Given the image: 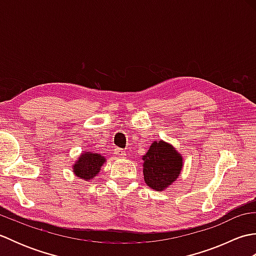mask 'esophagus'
<instances>
[{"instance_id":"1","label":"esophagus","mask_w":256,"mask_h":256,"mask_svg":"<svg viewBox=\"0 0 256 256\" xmlns=\"http://www.w3.org/2000/svg\"><path fill=\"white\" fill-rule=\"evenodd\" d=\"M114 153H116V156L121 157V158H124V157L126 156V152L123 150H121V148H116V152H114Z\"/></svg>"}]
</instances>
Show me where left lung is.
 Instances as JSON below:
<instances>
[{"instance_id":"obj_1","label":"left lung","mask_w":256,"mask_h":256,"mask_svg":"<svg viewBox=\"0 0 256 256\" xmlns=\"http://www.w3.org/2000/svg\"><path fill=\"white\" fill-rule=\"evenodd\" d=\"M145 184L156 192H164L179 177L184 167L182 154L165 140H155L143 157Z\"/></svg>"}]
</instances>
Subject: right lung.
I'll return each mask as SVG.
<instances>
[{"label": "right lung", "instance_id": "add662e5", "mask_svg": "<svg viewBox=\"0 0 256 256\" xmlns=\"http://www.w3.org/2000/svg\"><path fill=\"white\" fill-rule=\"evenodd\" d=\"M106 162V157L94 152H84L79 155L77 160L72 165L74 174L78 178L86 182H90L99 175L101 167Z\"/></svg>", "mask_w": 256, "mask_h": 256}]
</instances>
